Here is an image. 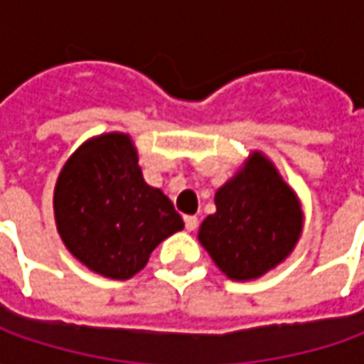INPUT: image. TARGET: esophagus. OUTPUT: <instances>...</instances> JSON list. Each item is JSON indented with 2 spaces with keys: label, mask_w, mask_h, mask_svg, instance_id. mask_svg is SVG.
<instances>
[{
  "label": "esophagus",
  "mask_w": 364,
  "mask_h": 364,
  "mask_svg": "<svg viewBox=\"0 0 364 364\" xmlns=\"http://www.w3.org/2000/svg\"><path fill=\"white\" fill-rule=\"evenodd\" d=\"M184 224H186L188 232H194L198 228V218L196 215H184Z\"/></svg>",
  "instance_id": "1"
}]
</instances>
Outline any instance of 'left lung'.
I'll use <instances>...</instances> for the list:
<instances>
[{
    "instance_id": "obj_1",
    "label": "left lung",
    "mask_w": 364,
    "mask_h": 364,
    "mask_svg": "<svg viewBox=\"0 0 364 364\" xmlns=\"http://www.w3.org/2000/svg\"><path fill=\"white\" fill-rule=\"evenodd\" d=\"M214 202L198 240L232 282H254L293 254L303 234L301 200L263 152H250Z\"/></svg>"
}]
</instances>
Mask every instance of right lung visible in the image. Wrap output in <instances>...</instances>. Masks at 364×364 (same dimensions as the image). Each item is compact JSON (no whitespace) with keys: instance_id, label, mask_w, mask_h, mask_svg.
I'll list each match as a JSON object with an SVG mask.
<instances>
[{"instance_id":"right-lung-1","label":"right lung","mask_w":364,"mask_h":364,"mask_svg":"<svg viewBox=\"0 0 364 364\" xmlns=\"http://www.w3.org/2000/svg\"><path fill=\"white\" fill-rule=\"evenodd\" d=\"M53 212L75 259L109 279H130L168 235L184 228L172 202L146 184L139 150L124 132L85 140L63 164Z\"/></svg>"}]
</instances>
